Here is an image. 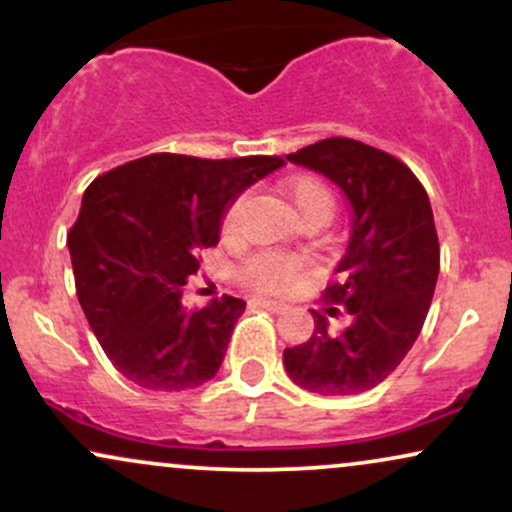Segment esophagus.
<instances>
[{"mask_svg": "<svg viewBox=\"0 0 512 512\" xmlns=\"http://www.w3.org/2000/svg\"><path fill=\"white\" fill-rule=\"evenodd\" d=\"M252 303L260 305V308L272 310V313H279V310H284V308H286L284 303H281V301H272V298H252Z\"/></svg>", "mask_w": 512, "mask_h": 512, "instance_id": "1", "label": "esophagus"}]
</instances>
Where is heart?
<instances>
[{"instance_id":"1","label":"heart","mask_w":512,"mask_h":512,"mask_svg":"<svg viewBox=\"0 0 512 512\" xmlns=\"http://www.w3.org/2000/svg\"><path fill=\"white\" fill-rule=\"evenodd\" d=\"M286 192H289L293 209L298 211V216H301L303 221H327L332 216L334 195L322 180L310 178V175H301V178L289 182ZM240 209H243V197L233 199V202L228 204L226 214H223V233H231L233 228H236ZM298 274H301V262L281 255H257L248 260V264L243 267V279L260 291L284 289V286H289Z\"/></svg>"}]
</instances>
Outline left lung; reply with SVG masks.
Returning a JSON list of instances; mask_svg holds the SVG:
<instances>
[{
    "instance_id": "left-lung-1",
    "label": "left lung",
    "mask_w": 512,
    "mask_h": 512,
    "mask_svg": "<svg viewBox=\"0 0 512 512\" xmlns=\"http://www.w3.org/2000/svg\"><path fill=\"white\" fill-rule=\"evenodd\" d=\"M286 158L344 192L351 233L325 289L330 303L313 310V337L284 351V368L325 397L373 390L409 354L431 308L440 269L431 202L402 161L356 139H322Z\"/></svg>"
}]
</instances>
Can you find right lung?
Returning a JSON list of instances; mask_svg holds the SVG:
<instances>
[{"instance_id": "right-lung-1", "label": "right lung", "mask_w": 512, "mask_h": 512, "mask_svg": "<svg viewBox=\"0 0 512 512\" xmlns=\"http://www.w3.org/2000/svg\"><path fill=\"white\" fill-rule=\"evenodd\" d=\"M279 156L151 154L88 185L69 231L76 296L105 356L146 390L180 392L219 373L245 301L182 303L199 252L219 243L223 214Z\"/></svg>"}]
</instances>
